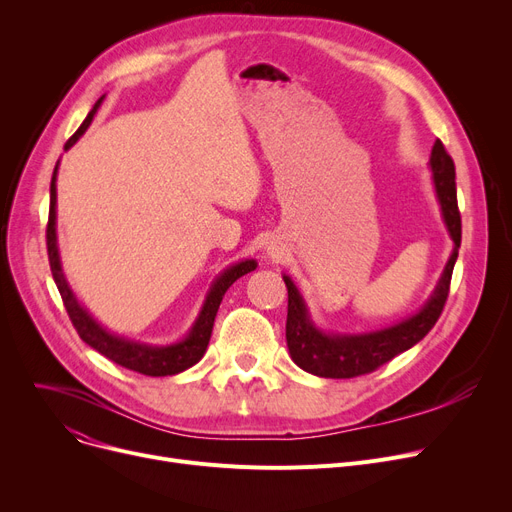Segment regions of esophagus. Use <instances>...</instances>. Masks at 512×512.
I'll return each instance as SVG.
<instances>
[{
    "label": "esophagus",
    "mask_w": 512,
    "mask_h": 512,
    "mask_svg": "<svg viewBox=\"0 0 512 512\" xmlns=\"http://www.w3.org/2000/svg\"><path fill=\"white\" fill-rule=\"evenodd\" d=\"M265 251H267V255H270V257H280L284 249L280 247V242H278V240H270V242H267Z\"/></svg>",
    "instance_id": "1"
}]
</instances>
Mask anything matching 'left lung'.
<instances>
[{
  "instance_id": "8db88e82",
  "label": "left lung",
  "mask_w": 512,
  "mask_h": 512,
  "mask_svg": "<svg viewBox=\"0 0 512 512\" xmlns=\"http://www.w3.org/2000/svg\"><path fill=\"white\" fill-rule=\"evenodd\" d=\"M427 166L432 170L436 199L440 203L444 226L452 238V251L436 288L419 307V311L396 321L392 326L359 334H340L326 332L315 324L301 290L292 282L290 276L282 274L288 288L286 344L292 361L303 371L313 373L317 378H355V375L369 373L388 363L396 355L409 351L411 346L423 340L425 334L436 326L448 297L454 263L456 257H459L461 213L459 205H456L454 164L442 141L434 143Z\"/></svg>"
}]
</instances>
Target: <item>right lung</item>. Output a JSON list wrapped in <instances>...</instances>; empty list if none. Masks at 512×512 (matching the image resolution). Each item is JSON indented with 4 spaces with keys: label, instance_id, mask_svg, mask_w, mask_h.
I'll return each instance as SVG.
<instances>
[{
    "label": "right lung",
    "instance_id": "add662e5",
    "mask_svg": "<svg viewBox=\"0 0 512 512\" xmlns=\"http://www.w3.org/2000/svg\"><path fill=\"white\" fill-rule=\"evenodd\" d=\"M105 95L97 99V103L93 105V110L89 112V116L85 118V122L80 124V128L72 134L68 139V143L64 145V149L68 151L83 134L87 132V128L91 126L97 110L101 107ZM58 168H60V159L56 168H53V176H51V186H49V222H47V255H49V265H51V274H53V282H56L62 301L66 305V311L72 319V324L78 332V336L83 338V342H87L91 348H95L97 353H101L103 357H107L110 361L132 369L143 375H151V378H164V375H176L188 367H193L195 363L201 361V357L207 351V344L211 338V330H213V321L215 315H218L220 303L224 299L226 290L240 278L253 270H257V261L255 259H242L236 261L232 265H228L224 272H220L215 276V280L211 282L205 301L193 321V326L188 328V332L176 340V342H168V344H149V342H141V340H132V338H124L116 332H110L105 326H101L99 321L89 313V309L78 301V297L74 294L72 286L66 280L64 267H62V257H60V247H58Z\"/></svg>",
    "mask_w": 512,
    "mask_h": 512
}]
</instances>
